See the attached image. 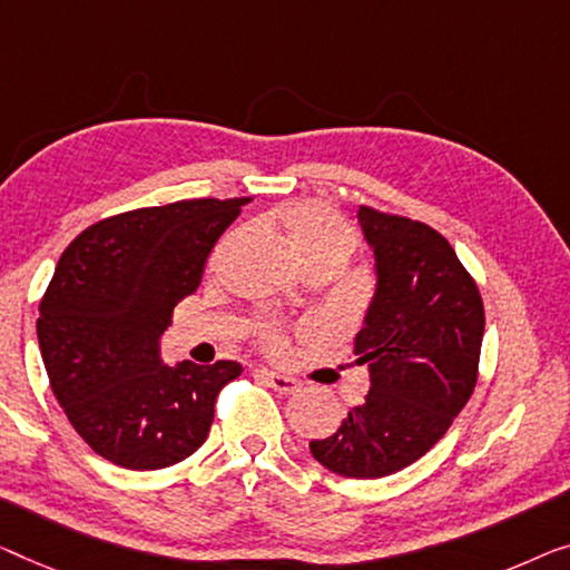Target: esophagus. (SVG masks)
Returning <instances> with one entry per match:
<instances>
[{"instance_id": "obj_1", "label": "esophagus", "mask_w": 570, "mask_h": 570, "mask_svg": "<svg viewBox=\"0 0 570 570\" xmlns=\"http://www.w3.org/2000/svg\"><path fill=\"white\" fill-rule=\"evenodd\" d=\"M261 376L266 379V384L274 389V392H278V394H294V392H299V386H302L294 376H286V373H278V371L263 368Z\"/></svg>"}]
</instances>
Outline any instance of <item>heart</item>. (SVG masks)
Wrapping results in <instances>:
<instances>
[{
  "instance_id": "obj_1",
  "label": "heart",
  "mask_w": 570,
  "mask_h": 570,
  "mask_svg": "<svg viewBox=\"0 0 570 570\" xmlns=\"http://www.w3.org/2000/svg\"><path fill=\"white\" fill-rule=\"evenodd\" d=\"M282 223L286 227L288 240H292L294 250L299 253L304 263H312L317 258H340L347 261L353 256L358 237H355L353 227L347 225L343 215H337L333 207L320 202H296L282 209ZM261 343L268 351H282L284 335L282 327L268 322L261 327Z\"/></svg>"
}]
</instances>
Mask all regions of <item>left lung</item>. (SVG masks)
Here are the masks:
<instances>
[{
	"mask_svg": "<svg viewBox=\"0 0 570 570\" xmlns=\"http://www.w3.org/2000/svg\"><path fill=\"white\" fill-rule=\"evenodd\" d=\"M358 219L379 274L366 325L355 337L371 392L309 450L345 479H381L420 461L471 399L483 302L453 245L430 225L366 204Z\"/></svg>",
	"mask_w": 570,
	"mask_h": 570,
	"instance_id": "1",
	"label": "left lung"
}]
</instances>
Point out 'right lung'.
Returning <instances> with one entry per match:
<instances>
[{
	"label": "right lung",
	"instance_id": "right-lung-1",
	"mask_svg": "<svg viewBox=\"0 0 570 570\" xmlns=\"http://www.w3.org/2000/svg\"><path fill=\"white\" fill-rule=\"evenodd\" d=\"M250 197L181 199L89 225L40 299L50 389L97 455L130 471L181 463L204 445L235 361L160 363L158 340L197 292L212 248Z\"/></svg>",
	"mask_w": 570,
	"mask_h": 570
}]
</instances>
